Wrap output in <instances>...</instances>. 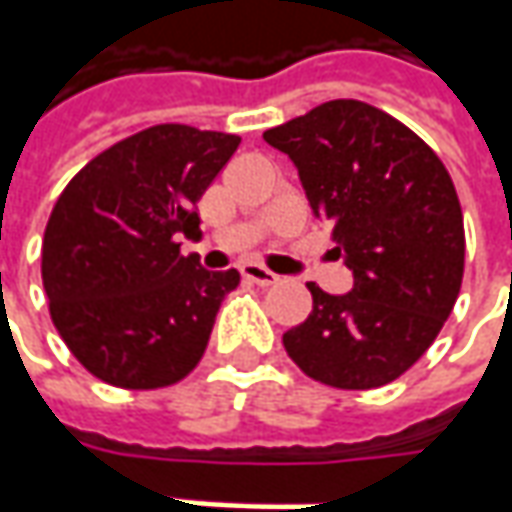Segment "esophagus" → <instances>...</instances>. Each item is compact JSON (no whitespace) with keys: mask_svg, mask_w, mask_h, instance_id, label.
Instances as JSON below:
<instances>
[{"mask_svg":"<svg viewBox=\"0 0 512 512\" xmlns=\"http://www.w3.org/2000/svg\"><path fill=\"white\" fill-rule=\"evenodd\" d=\"M240 274L246 277V280H252V283H257V286H274L280 277L274 272H269L266 266H260V263H243L240 266Z\"/></svg>","mask_w":512,"mask_h":512,"instance_id":"34e87169","label":"esophagus"}]
</instances>
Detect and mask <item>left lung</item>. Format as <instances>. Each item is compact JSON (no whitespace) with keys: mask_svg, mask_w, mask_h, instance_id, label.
Here are the masks:
<instances>
[{"mask_svg":"<svg viewBox=\"0 0 512 512\" xmlns=\"http://www.w3.org/2000/svg\"><path fill=\"white\" fill-rule=\"evenodd\" d=\"M286 152L354 289L306 283L314 309L283 334L306 377L368 391L402 377L436 340L465 274V221L439 155L394 115L337 98L263 133Z\"/></svg>","mask_w":512,"mask_h":512,"instance_id":"8db88e82","label":"left lung"}]
</instances>
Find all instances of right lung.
I'll return each instance as SVG.
<instances>
[{
  "label": "right lung",
  "mask_w": 512,
  "mask_h": 512,
  "mask_svg": "<svg viewBox=\"0 0 512 512\" xmlns=\"http://www.w3.org/2000/svg\"><path fill=\"white\" fill-rule=\"evenodd\" d=\"M238 144L155 124L98 152L64 186L42 240V283L64 345L101 382L155 391L201 362L240 274L206 272L175 235L198 232L195 203Z\"/></svg>",
  "instance_id": "obj_1"
}]
</instances>
